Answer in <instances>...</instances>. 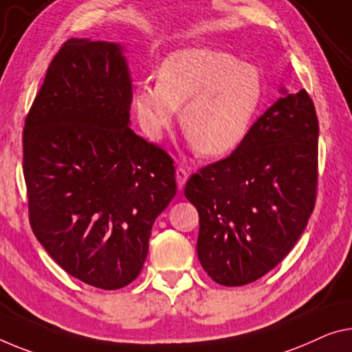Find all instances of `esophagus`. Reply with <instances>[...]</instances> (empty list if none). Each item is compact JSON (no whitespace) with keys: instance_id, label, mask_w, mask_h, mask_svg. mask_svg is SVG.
Returning <instances> with one entry per match:
<instances>
[{"instance_id":"esophagus-1","label":"esophagus","mask_w":352,"mask_h":352,"mask_svg":"<svg viewBox=\"0 0 352 352\" xmlns=\"http://www.w3.org/2000/svg\"><path fill=\"white\" fill-rule=\"evenodd\" d=\"M187 177H188L187 170L182 168V166H179V168L176 170V181H177V188H179V190H182L184 186H186Z\"/></svg>"}]
</instances>
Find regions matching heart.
<instances>
[{
  "label": "heart",
  "mask_w": 352,
  "mask_h": 352,
  "mask_svg": "<svg viewBox=\"0 0 352 352\" xmlns=\"http://www.w3.org/2000/svg\"><path fill=\"white\" fill-rule=\"evenodd\" d=\"M261 96L255 67L226 52L190 47L164 59L157 83L137 86L133 107L144 132L154 140L173 126L182 107L181 126L190 143L199 154L217 157L244 140Z\"/></svg>",
  "instance_id": "b5f03b06"
}]
</instances>
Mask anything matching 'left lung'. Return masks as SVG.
I'll use <instances>...</instances> for the list:
<instances>
[{"instance_id":"left-lung-1","label":"left lung","mask_w":352,"mask_h":352,"mask_svg":"<svg viewBox=\"0 0 352 352\" xmlns=\"http://www.w3.org/2000/svg\"><path fill=\"white\" fill-rule=\"evenodd\" d=\"M280 93L231 155L195 173L184 188L199 215L198 259L219 285L252 283L274 269L315 209V105L305 89Z\"/></svg>"}]
</instances>
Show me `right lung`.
I'll return each instance as SVG.
<instances>
[{
	"mask_svg": "<svg viewBox=\"0 0 352 352\" xmlns=\"http://www.w3.org/2000/svg\"><path fill=\"white\" fill-rule=\"evenodd\" d=\"M122 47L69 39L23 129L30 223L67 274L120 289L142 272L151 230L176 195L175 165L131 127Z\"/></svg>",
	"mask_w": 352,
	"mask_h": 352,
	"instance_id": "1",
	"label": "right lung"
}]
</instances>
